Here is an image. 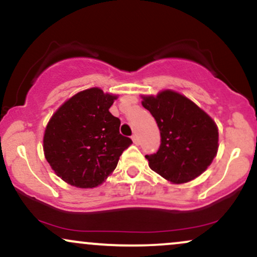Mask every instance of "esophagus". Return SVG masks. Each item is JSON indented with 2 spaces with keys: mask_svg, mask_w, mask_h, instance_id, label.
<instances>
[{
  "mask_svg": "<svg viewBox=\"0 0 257 257\" xmlns=\"http://www.w3.org/2000/svg\"><path fill=\"white\" fill-rule=\"evenodd\" d=\"M132 139H133V141H134V144H139V138H138V134H133V137H132Z\"/></svg>",
  "mask_w": 257,
  "mask_h": 257,
  "instance_id": "esophagus-1",
  "label": "esophagus"
}]
</instances>
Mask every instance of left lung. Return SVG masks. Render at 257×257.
<instances>
[{
    "label": "left lung",
    "mask_w": 257,
    "mask_h": 257,
    "mask_svg": "<svg viewBox=\"0 0 257 257\" xmlns=\"http://www.w3.org/2000/svg\"><path fill=\"white\" fill-rule=\"evenodd\" d=\"M161 132V146L146 155L149 166L173 184L196 179L211 164L219 147L215 122L202 108L181 94L163 90L157 96H143Z\"/></svg>",
    "instance_id": "left-lung-1"
}]
</instances>
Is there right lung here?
Listing matches in <instances>:
<instances>
[{
	"instance_id": "right-lung-1",
	"label": "right lung",
	"mask_w": 257,
	"mask_h": 257,
	"mask_svg": "<svg viewBox=\"0 0 257 257\" xmlns=\"http://www.w3.org/2000/svg\"><path fill=\"white\" fill-rule=\"evenodd\" d=\"M116 99L99 88L85 89L65 101L49 119L44 156L67 184L79 188L102 184L133 143L119 134L120 120L108 111Z\"/></svg>"
}]
</instances>
